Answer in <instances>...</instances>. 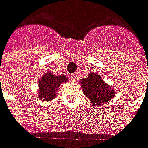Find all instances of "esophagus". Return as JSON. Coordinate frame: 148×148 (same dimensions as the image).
<instances>
[{
	"label": "esophagus",
	"instance_id": "esophagus-1",
	"mask_svg": "<svg viewBox=\"0 0 148 148\" xmlns=\"http://www.w3.org/2000/svg\"><path fill=\"white\" fill-rule=\"evenodd\" d=\"M70 80L72 81V82H76V75H75V73H73V75H70Z\"/></svg>",
	"mask_w": 148,
	"mask_h": 148
}]
</instances>
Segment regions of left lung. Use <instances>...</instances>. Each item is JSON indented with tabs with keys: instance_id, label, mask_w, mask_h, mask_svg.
Returning a JSON list of instances; mask_svg holds the SVG:
<instances>
[{
	"instance_id": "obj_1",
	"label": "left lung",
	"mask_w": 148,
	"mask_h": 148,
	"mask_svg": "<svg viewBox=\"0 0 148 148\" xmlns=\"http://www.w3.org/2000/svg\"><path fill=\"white\" fill-rule=\"evenodd\" d=\"M81 85L84 95L91 101L93 106L104 105L114 97V89L105 83L102 77L97 73H90L88 78L81 81Z\"/></svg>"
}]
</instances>
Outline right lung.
<instances>
[{
  "instance_id": "right-lung-1",
  "label": "right lung",
  "mask_w": 148,
  "mask_h": 148,
  "mask_svg": "<svg viewBox=\"0 0 148 148\" xmlns=\"http://www.w3.org/2000/svg\"><path fill=\"white\" fill-rule=\"evenodd\" d=\"M68 78L66 75H53L51 72L46 73L38 82L39 86V98L44 101L53 100L57 94V90L60 84L67 82Z\"/></svg>"
}]
</instances>
